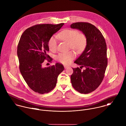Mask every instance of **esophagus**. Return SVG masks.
I'll use <instances>...</instances> for the list:
<instances>
[{
  "label": "esophagus",
  "instance_id": "obj_1",
  "mask_svg": "<svg viewBox=\"0 0 126 126\" xmlns=\"http://www.w3.org/2000/svg\"><path fill=\"white\" fill-rule=\"evenodd\" d=\"M69 67V66H64V68H65V69H66L68 68Z\"/></svg>",
  "mask_w": 126,
  "mask_h": 126
}]
</instances>
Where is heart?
Returning <instances> with one entry per match:
<instances>
[{"instance_id": "1", "label": "heart", "mask_w": 126, "mask_h": 126, "mask_svg": "<svg viewBox=\"0 0 126 126\" xmlns=\"http://www.w3.org/2000/svg\"><path fill=\"white\" fill-rule=\"evenodd\" d=\"M57 37L62 40L69 42L70 48L77 52L79 53L84 50L87 43V38L86 35L78 32L75 29H65L57 35ZM48 47L50 50L54 51L57 47V40L55 36L51 37L48 41ZM75 57L73 51L59 53L56 56V60L63 64H69Z\"/></svg>"}]
</instances>
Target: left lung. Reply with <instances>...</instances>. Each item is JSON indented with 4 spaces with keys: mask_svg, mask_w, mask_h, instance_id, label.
Masks as SVG:
<instances>
[{
    "mask_svg": "<svg viewBox=\"0 0 126 126\" xmlns=\"http://www.w3.org/2000/svg\"><path fill=\"white\" fill-rule=\"evenodd\" d=\"M71 28L84 33L87 38L86 47L80 56L74 62L78 67L73 68L71 76L74 88L81 94H87L95 90L100 85L108 64L107 45L100 31L88 22H76Z\"/></svg>",
    "mask_w": 126,
    "mask_h": 126,
    "instance_id": "8db88e82",
    "label": "left lung"
}]
</instances>
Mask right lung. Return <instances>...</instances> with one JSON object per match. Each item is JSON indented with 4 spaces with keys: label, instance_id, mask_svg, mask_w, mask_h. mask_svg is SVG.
Returning a JSON list of instances; mask_svg holds the SVG:
<instances>
[{
    "label": "right lung",
    "instance_id": "obj_1",
    "mask_svg": "<svg viewBox=\"0 0 126 126\" xmlns=\"http://www.w3.org/2000/svg\"><path fill=\"white\" fill-rule=\"evenodd\" d=\"M64 24L35 25L27 29L21 36L17 50L20 72L28 86L36 93L44 94L53 90L58 76L64 70L58 63L42 67L45 60H52L47 54L49 40Z\"/></svg>",
    "mask_w": 126,
    "mask_h": 126
}]
</instances>
